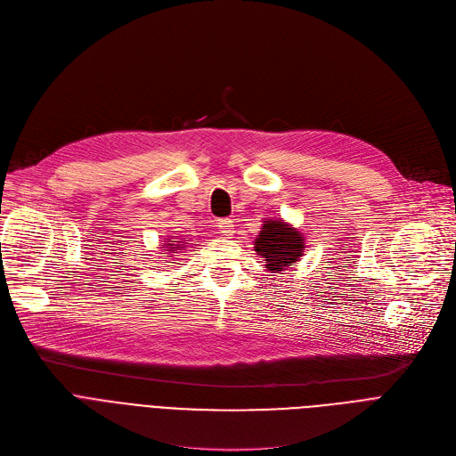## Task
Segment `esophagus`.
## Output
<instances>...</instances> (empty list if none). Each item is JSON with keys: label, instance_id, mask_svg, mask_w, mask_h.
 Masks as SVG:
<instances>
[{"label": "esophagus", "instance_id": "1", "mask_svg": "<svg viewBox=\"0 0 456 456\" xmlns=\"http://www.w3.org/2000/svg\"><path fill=\"white\" fill-rule=\"evenodd\" d=\"M216 227H218L225 236H231L234 231V222L231 218H224V220H218L216 222Z\"/></svg>", "mask_w": 456, "mask_h": 456}]
</instances>
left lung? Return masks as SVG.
<instances>
[{
	"label": "left lung",
	"instance_id": "obj_1",
	"mask_svg": "<svg viewBox=\"0 0 456 456\" xmlns=\"http://www.w3.org/2000/svg\"><path fill=\"white\" fill-rule=\"evenodd\" d=\"M303 234L279 220H268L262 225L255 240V251L266 260V268L272 273L294 266L303 255Z\"/></svg>",
	"mask_w": 456,
	"mask_h": 456
}]
</instances>
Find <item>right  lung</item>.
<instances>
[{
	"mask_svg": "<svg viewBox=\"0 0 456 456\" xmlns=\"http://www.w3.org/2000/svg\"><path fill=\"white\" fill-rule=\"evenodd\" d=\"M167 242H175L174 240V238H170V240H167ZM183 244H166V248H170V251H175V249H179Z\"/></svg>",
	"mask_w": 456,
	"mask_h": 456,
	"instance_id": "right-lung-1",
	"label": "right lung"
}]
</instances>
